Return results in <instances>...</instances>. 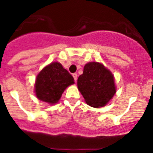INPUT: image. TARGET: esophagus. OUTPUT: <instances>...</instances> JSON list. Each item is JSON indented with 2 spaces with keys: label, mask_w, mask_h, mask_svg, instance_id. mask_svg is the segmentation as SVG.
I'll list each match as a JSON object with an SVG mask.
<instances>
[{
  "label": "esophagus",
  "mask_w": 153,
  "mask_h": 153,
  "mask_svg": "<svg viewBox=\"0 0 153 153\" xmlns=\"http://www.w3.org/2000/svg\"><path fill=\"white\" fill-rule=\"evenodd\" d=\"M73 76H74V80L76 81V79H77V74H73Z\"/></svg>",
  "instance_id": "1"
}]
</instances>
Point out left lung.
Wrapping results in <instances>:
<instances>
[{
    "mask_svg": "<svg viewBox=\"0 0 153 153\" xmlns=\"http://www.w3.org/2000/svg\"><path fill=\"white\" fill-rule=\"evenodd\" d=\"M77 87L86 103L94 108L106 106L117 92L113 74L98 62L85 65L83 74L78 77Z\"/></svg>",
    "mask_w": 153,
    "mask_h": 153,
    "instance_id": "1",
    "label": "left lung"
}]
</instances>
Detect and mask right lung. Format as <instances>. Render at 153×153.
I'll list each match as a JSON object with an SVG mask.
<instances>
[{
  "instance_id": "right-lung-1",
  "label": "right lung",
  "mask_w": 153,
  "mask_h": 153,
  "mask_svg": "<svg viewBox=\"0 0 153 153\" xmlns=\"http://www.w3.org/2000/svg\"><path fill=\"white\" fill-rule=\"evenodd\" d=\"M74 83V77L61 63L53 62L37 74L34 92L40 100L53 105L60 100L66 88Z\"/></svg>"
}]
</instances>
